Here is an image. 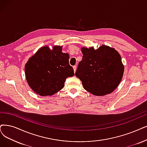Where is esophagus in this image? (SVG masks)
<instances>
[{"instance_id": "1", "label": "esophagus", "mask_w": 147, "mask_h": 147, "mask_svg": "<svg viewBox=\"0 0 147 147\" xmlns=\"http://www.w3.org/2000/svg\"><path fill=\"white\" fill-rule=\"evenodd\" d=\"M73 68H74V72H75V71H76V70H77V66H73Z\"/></svg>"}]
</instances>
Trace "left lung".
<instances>
[{
	"mask_svg": "<svg viewBox=\"0 0 147 147\" xmlns=\"http://www.w3.org/2000/svg\"><path fill=\"white\" fill-rule=\"evenodd\" d=\"M83 59L79 63L75 76L82 82L85 90L96 96L112 93L122 78L124 66L119 52L102 45L81 48Z\"/></svg>",
	"mask_w": 147,
	"mask_h": 147,
	"instance_id": "obj_1",
	"label": "left lung"
}]
</instances>
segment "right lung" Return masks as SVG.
<instances>
[{
	"instance_id": "1",
	"label": "right lung",
	"mask_w": 147,
	"mask_h": 147,
	"mask_svg": "<svg viewBox=\"0 0 147 147\" xmlns=\"http://www.w3.org/2000/svg\"><path fill=\"white\" fill-rule=\"evenodd\" d=\"M69 55L62 52V46H43L29 58L25 66L27 83L42 96L53 95L61 90L68 77L75 75L69 63Z\"/></svg>"
}]
</instances>
